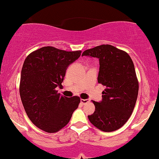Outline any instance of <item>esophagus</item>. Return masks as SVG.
Returning a JSON list of instances; mask_svg holds the SVG:
<instances>
[{
	"instance_id": "34e87169",
	"label": "esophagus",
	"mask_w": 159,
	"mask_h": 159,
	"mask_svg": "<svg viewBox=\"0 0 159 159\" xmlns=\"http://www.w3.org/2000/svg\"><path fill=\"white\" fill-rule=\"evenodd\" d=\"M89 100L88 99H81V103L83 104V105H85V104L89 103Z\"/></svg>"
}]
</instances>
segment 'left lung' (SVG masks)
<instances>
[{"instance_id": "obj_1", "label": "left lung", "mask_w": 159, "mask_h": 159, "mask_svg": "<svg viewBox=\"0 0 159 159\" xmlns=\"http://www.w3.org/2000/svg\"><path fill=\"white\" fill-rule=\"evenodd\" d=\"M82 56L99 59L98 81L106 86L101 101L92 100L95 111L88 116L89 120L103 131L119 129L130 118L138 96L139 82L131 58L110 45L88 49Z\"/></svg>"}]
</instances>
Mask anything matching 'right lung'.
Returning a JSON list of instances; mask_svg holds the SVG:
<instances>
[{"instance_id":"obj_1","label":"right lung","mask_w":159,"mask_h":159,"mask_svg":"<svg viewBox=\"0 0 159 159\" xmlns=\"http://www.w3.org/2000/svg\"><path fill=\"white\" fill-rule=\"evenodd\" d=\"M81 51H66L47 46L26 57L21 70L20 94L30 120L39 129L56 133L69 122L78 107V96L67 98L58 93L68 66Z\"/></svg>"}]
</instances>
